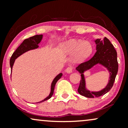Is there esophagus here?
I'll list each match as a JSON object with an SVG mask.
<instances>
[{"label": "esophagus", "mask_w": 128, "mask_h": 128, "mask_svg": "<svg viewBox=\"0 0 128 128\" xmlns=\"http://www.w3.org/2000/svg\"><path fill=\"white\" fill-rule=\"evenodd\" d=\"M72 70H73V68L72 66H69V67H68L66 69L65 71L67 73L70 74L72 72Z\"/></svg>", "instance_id": "1"}]
</instances>
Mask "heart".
I'll return each instance as SVG.
<instances>
[{
	"label": "heart",
	"mask_w": 128,
	"mask_h": 128,
	"mask_svg": "<svg viewBox=\"0 0 128 128\" xmlns=\"http://www.w3.org/2000/svg\"><path fill=\"white\" fill-rule=\"evenodd\" d=\"M60 49L62 52L68 54L76 53L79 59L82 60L88 58L93 51L92 44L88 41L82 40H71L61 45Z\"/></svg>",
	"instance_id": "heart-1"
}]
</instances>
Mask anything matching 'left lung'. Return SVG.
<instances>
[{
	"label": "left lung",
	"mask_w": 128,
	"mask_h": 128,
	"mask_svg": "<svg viewBox=\"0 0 128 128\" xmlns=\"http://www.w3.org/2000/svg\"><path fill=\"white\" fill-rule=\"evenodd\" d=\"M96 52L90 59L84 62L76 67L81 74V80L78 88V92L81 95L87 98L100 97L104 95L110 90L114 82L116 76L118 71V62L117 52L108 39L105 38L104 40H96ZM100 63L106 66L110 73L109 82L106 88L101 91L98 92H91L87 91L85 88V80L83 72L89 69L94 64Z\"/></svg>",
	"instance_id": "8db88e82"
}]
</instances>
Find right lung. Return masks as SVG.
Masks as SVG:
<instances>
[{
    "mask_svg": "<svg viewBox=\"0 0 128 128\" xmlns=\"http://www.w3.org/2000/svg\"><path fill=\"white\" fill-rule=\"evenodd\" d=\"M42 38V34H40V35H38L37 34V35H34L32 37H30L28 39H26V40H23V42L21 44L20 46L16 48V50L14 52L11 58H10V68H11V71L14 63L15 62V60H16L18 57L22 55V54H23L24 52H28V50H30L36 48L38 47V44L40 42ZM62 74L60 73L59 74L58 76H56V78L54 79V80L52 81V87H51L50 94H49V96L47 98H46V99H44V100H42V101L39 102H42L45 101V100H49V99L52 96V95L54 93V90L56 84L57 82H58V80L62 77Z\"/></svg>",
    "mask_w": 128,
    "mask_h": 128,
    "instance_id": "add662e5",
    "label": "right lung"
}]
</instances>
